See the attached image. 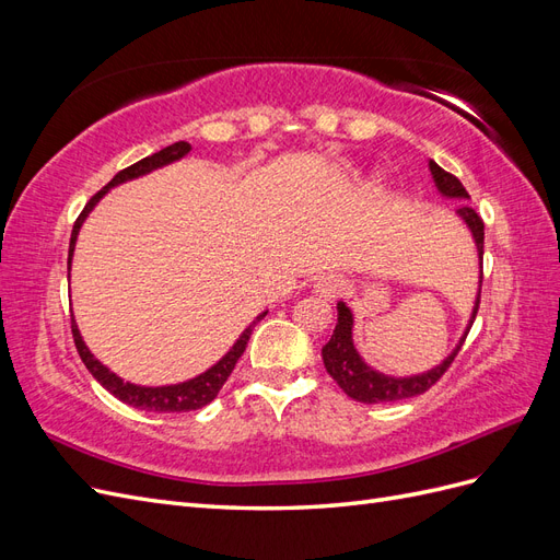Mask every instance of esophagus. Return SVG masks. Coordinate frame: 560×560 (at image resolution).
Segmentation results:
<instances>
[{"label":"esophagus","mask_w":560,"mask_h":560,"mask_svg":"<svg viewBox=\"0 0 560 560\" xmlns=\"http://www.w3.org/2000/svg\"><path fill=\"white\" fill-rule=\"evenodd\" d=\"M341 290H343V280L336 278V276H319L313 284V292L325 301L336 299L338 294H341Z\"/></svg>","instance_id":"34e87169"}]
</instances>
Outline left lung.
<instances>
[{"label": "left lung", "mask_w": 560, "mask_h": 560, "mask_svg": "<svg viewBox=\"0 0 560 560\" xmlns=\"http://www.w3.org/2000/svg\"><path fill=\"white\" fill-rule=\"evenodd\" d=\"M430 173L434 179L436 191L446 196V198H457V200H469V194L465 191V186L460 184V179L453 177L451 173H446L444 167H439L434 161H430ZM455 214L463 219V222L469 226L471 238L477 243V252H479V264L483 261V222L481 217L474 212L467 202H463L460 208L455 210ZM483 280V273H481ZM481 280H479V292H477V301H474V311L469 317V325L460 338V343L455 346V350L448 354V358L436 364L434 369L425 371V374H416V376H387L381 374V371L371 369L362 358L358 348L352 343V313L346 306L343 301L336 303L338 311V322L336 329L329 338V343L322 348V360H325V369L329 371V376L338 383V387L343 393L362 404H383V401H399V399H409V397H418L430 389L439 378L446 374V369L453 364L455 354L460 352L465 338L469 334V327L474 317H477L479 311V299H481Z\"/></svg>", "instance_id": "1"}]
</instances>
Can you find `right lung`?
Here are the masks:
<instances>
[{"mask_svg":"<svg viewBox=\"0 0 560 560\" xmlns=\"http://www.w3.org/2000/svg\"><path fill=\"white\" fill-rule=\"evenodd\" d=\"M191 151V144L189 142H175L171 147H165L161 151H156V154H151L138 163H132L130 167H126V171L116 173L114 179L105 186V189H100L89 202L86 208H83V212L79 214V219L74 222V229H72V238H70V257H67V266H72V257H74V245H77V235H79V229L81 224L86 222V217L91 214V210L97 206V200L103 198L112 186L116 184H124L128 179H135V177H142L151 171H156V167H163L167 163H175L179 159H184L186 154ZM266 313L257 315V319L252 322V325L241 334L238 341L233 343V348L224 354L222 360H219L214 366H210L206 374H200L191 381H184V383H177V385H161V387H144V385H135V383H128L124 378H118L114 371H109L103 362L93 358V352L89 350V346L83 343V338L79 334V327L77 322L72 317V336H74V346H77V352L81 362L86 364V369L93 374V378L103 385L107 393H112L116 399H121L130 406H135V409H142V411H156V413H182V411H196V409H202V406L210 404L217 395L219 389H222V385L226 383V378L231 376V371L235 366V362L241 360V354L245 352L247 348V341H249V334H252V327L257 325L259 319H264Z\"/></svg>","mask_w":560,"mask_h":560,"instance_id":"add662e5","label":"right lung"}]
</instances>
